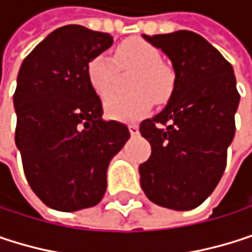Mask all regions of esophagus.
Wrapping results in <instances>:
<instances>
[{"label": "esophagus", "mask_w": 252, "mask_h": 252, "mask_svg": "<svg viewBox=\"0 0 252 252\" xmlns=\"http://www.w3.org/2000/svg\"><path fill=\"white\" fill-rule=\"evenodd\" d=\"M128 130H130L131 136H137L139 134V125L137 124H130L128 125Z\"/></svg>", "instance_id": "esophagus-1"}]
</instances>
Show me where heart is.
Returning a JSON list of instances; mask_svg holds the SVG:
<instances>
[{
	"instance_id": "1",
	"label": "heart",
	"mask_w": 252,
	"mask_h": 252,
	"mask_svg": "<svg viewBox=\"0 0 252 252\" xmlns=\"http://www.w3.org/2000/svg\"><path fill=\"white\" fill-rule=\"evenodd\" d=\"M115 60L119 67H136L137 73L131 81L134 93L125 95H112L104 109L113 119L136 121L143 118L154 106V100L167 101L176 85L174 70L162 63L161 51L151 42L140 38H130L119 44ZM87 76L94 93L106 98L112 90L116 76V65L104 53L95 54L87 66Z\"/></svg>"
}]
</instances>
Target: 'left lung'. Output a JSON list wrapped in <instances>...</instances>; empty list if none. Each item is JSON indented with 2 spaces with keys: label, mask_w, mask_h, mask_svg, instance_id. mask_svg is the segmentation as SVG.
Returning <instances> with one entry per match:
<instances>
[{
  "label": "left lung",
  "mask_w": 252,
  "mask_h": 252,
  "mask_svg": "<svg viewBox=\"0 0 252 252\" xmlns=\"http://www.w3.org/2000/svg\"><path fill=\"white\" fill-rule=\"evenodd\" d=\"M173 62L176 85L165 109L140 124L152 154L140 164V185L157 205L199 207L219 185L235 136L239 93L232 64L190 31L143 35Z\"/></svg>",
  "instance_id": "left-lung-1"
}]
</instances>
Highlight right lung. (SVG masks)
Wrapping results in <instances>:
<instances>
[{"label": "right lung", "mask_w": 252, "mask_h": 252, "mask_svg": "<svg viewBox=\"0 0 252 252\" xmlns=\"http://www.w3.org/2000/svg\"><path fill=\"white\" fill-rule=\"evenodd\" d=\"M109 33L67 25L23 60L13 95L16 146L31 189L50 208L78 211L106 192L110 159L130 139L127 125L103 121L88 62L112 45Z\"/></svg>", "instance_id": "obj_1"}]
</instances>
